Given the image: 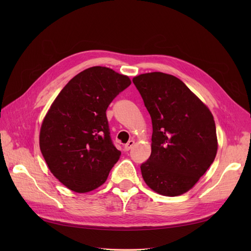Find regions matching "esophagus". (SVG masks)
I'll return each instance as SVG.
<instances>
[{
  "label": "esophagus",
  "mask_w": 251,
  "mask_h": 251,
  "mask_svg": "<svg viewBox=\"0 0 251 251\" xmlns=\"http://www.w3.org/2000/svg\"><path fill=\"white\" fill-rule=\"evenodd\" d=\"M134 143H135L134 140H130L128 142H126V143L125 144V150H126V151H130V150L133 148Z\"/></svg>",
  "instance_id": "1"
}]
</instances>
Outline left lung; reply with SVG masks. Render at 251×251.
<instances>
[{"label": "left lung", "instance_id": "obj_1", "mask_svg": "<svg viewBox=\"0 0 251 251\" xmlns=\"http://www.w3.org/2000/svg\"><path fill=\"white\" fill-rule=\"evenodd\" d=\"M133 82L153 125L151 153L140 165L143 180L160 195L184 194L215 160L218 140L212 114L173 75L146 73Z\"/></svg>", "mask_w": 251, "mask_h": 251}]
</instances>
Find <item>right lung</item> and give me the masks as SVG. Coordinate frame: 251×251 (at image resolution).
I'll return each mask as SVG.
<instances>
[{"label": "right lung", "mask_w": 251, "mask_h": 251, "mask_svg": "<svg viewBox=\"0 0 251 251\" xmlns=\"http://www.w3.org/2000/svg\"><path fill=\"white\" fill-rule=\"evenodd\" d=\"M130 85V78L109 68H89L67 83L45 116L41 151L51 173L71 191L100 187L118 161L121 153L105 111Z\"/></svg>", "instance_id": "obj_1"}]
</instances>
